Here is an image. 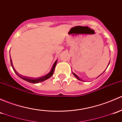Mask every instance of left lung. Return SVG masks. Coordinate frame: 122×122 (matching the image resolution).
Returning <instances> with one entry per match:
<instances>
[{"label":"left lung","instance_id":"obj_1","mask_svg":"<svg viewBox=\"0 0 122 122\" xmlns=\"http://www.w3.org/2000/svg\"><path fill=\"white\" fill-rule=\"evenodd\" d=\"M109 62H110V61H109ZM109 64H108V65H109ZM72 74H74V76H75V77H76V78H77V79H78V80H80V81H81V79H80V78H79V77H78V76H77V75H76V74H74V73H72Z\"/></svg>","mask_w":122,"mask_h":122}]
</instances>
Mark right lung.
Segmentation results:
<instances>
[{
    "instance_id": "add662e5",
    "label": "right lung",
    "mask_w": 122,
    "mask_h": 122,
    "mask_svg": "<svg viewBox=\"0 0 122 122\" xmlns=\"http://www.w3.org/2000/svg\"><path fill=\"white\" fill-rule=\"evenodd\" d=\"M57 61H56V62H55L53 66H52V68H51L50 72L48 74H47V75H44V76H41V77H40V78H30V77H27V76H22V75H21L20 74H19V73H18L15 70V69L14 68L13 65V63H12V61H11V58H10V62H11V66H12L13 69L14 71L15 72V73L17 74L19 77L21 78V79H24V81H26L29 82H30V83H33V84H36V83L41 82L44 81L46 80V79H48V78H50L51 76L53 75L54 71V70H55V67H56V64H57Z\"/></svg>"
}]
</instances>
